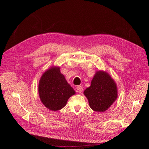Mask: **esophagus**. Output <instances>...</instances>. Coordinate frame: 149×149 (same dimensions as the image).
Instances as JSON below:
<instances>
[{
  "label": "esophagus",
  "mask_w": 149,
  "mask_h": 149,
  "mask_svg": "<svg viewBox=\"0 0 149 149\" xmlns=\"http://www.w3.org/2000/svg\"><path fill=\"white\" fill-rule=\"evenodd\" d=\"M76 91L79 93H81L83 92V87L81 86H78L76 87Z\"/></svg>",
  "instance_id": "esophagus-1"
}]
</instances>
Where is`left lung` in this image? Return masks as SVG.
<instances>
[{
  "mask_svg": "<svg viewBox=\"0 0 149 149\" xmlns=\"http://www.w3.org/2000/svg\"><path fill=\"white\" fill-rule=\"evenodd\" d=\"M90 107L96 112H104L113 104L118 96L114 79L106 71H96L91 86L84 91Z\"/></svg>",
  "mask_w": 149,
  "mask_h": 149,
  "instance_id": "8db88e82",
  "label": "left lung"
}]
</instances>
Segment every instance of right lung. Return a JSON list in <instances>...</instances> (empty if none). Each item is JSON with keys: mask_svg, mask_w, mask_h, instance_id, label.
Instances as JSON below:
<instances>
[{"mask_svg": "<svg viewBox=\"0 0 149 149\" xmlns=\"http://www.w3.org/2000/svg\"><path fill=\"white\" fill-rule=\"evenodd\" d=\"M60 67L52 66L42 75L38 84L40 101L49 110L56 111L63 108L68 99L76 92L68 83Z\"/></svg>", "mask_w": 149, "mask_h": 149, "instance_id": "add662e5", "label": "right lung"}]
</instances>
